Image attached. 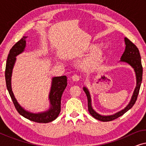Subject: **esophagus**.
<instances>
[{
  "label": "esophagus",
  "mask_w": 146,
  "mask_h": 146,
  "mask_svg": "<svg viewBox=\"0 0 146 146\" xmlns=\"http://www.w3.org/2000/svg\"><path fill=\"white\" fill-rule=\"evenodd\" d=\"M80 78V76L77 75V74H74V75H73L72 76V80L73 81H75V82L79 81Z\"/></svg>",
  "instance_id": "34e87169"
}]
</instances>
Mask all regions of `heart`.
<instances>
[{
	"label": "heart",
	"instance_id": "1",
	"mask_svg": "<svg viewBox=\"0 0 146 146\" xmlns=\"http://www.w3.org/2000/svg\"><path fill=\"white\" fill-rule=\"evenodd\" d=\"M97 48L96 45H93L90 47L91 50H95ZM104 52L102 49H97L83 63V68L88 70H95L98 69L104 60Z\"/></svg>",
	"mask_w": 146,
	"mask_h": 146
}]
</instances>
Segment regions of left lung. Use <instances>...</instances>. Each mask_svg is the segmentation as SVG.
I'll use <instances>...</instances> for the list:
<instances>
[{"label": "left lung", "instance_id": "8db88e82", "mask_svg": "<svg viewBox=\"0 0 146 146\" xmlns=\"http://www.w3.org/2000/svg\"><path fill=\"white\" fill-rule=\"evenodd\" d=\"M124 41L125 44V48L124 52L123 53L122 56L121 57L120 62L127 63L128 64L131 66L134 70L135 73V76H136V86L135 88L134 91H133V95L131 96V100L129 102L128 104L124 109L121 110V111L118 112L114 113L113 115H102L98 113L94 110L92 108V102H91V97L88 90L86 87H84L83 90L85 92L88 98V111L90 114L96 119H98L102 121H109L113 120V119L120 117L121 115L131 109L134 105L135 102L137 100V96H138L139 88L142 81V74H143V68L141 65V56L139 54V50L137 48L136 46L134 44L131 42L128 38H124Z\"/></svg>", "mask_w": 146, "mask_h": 146}]
</instances>
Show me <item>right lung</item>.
Instances as JSON below:
<instances>
[{
	"mask_svg": "<svg viewBox=\"0 0 146 146\" xmlns=\"http://www.w3.org/2000/svg\"><path fill=\"white\" fill-rule=\"evenodd\" d=\"M23 36L17 42L10 50L8 55L5 69V80L7 88L15 108L21 115L29 120L37 123H48L58 116L61 110V98L67 86V77L66 76L54 77L52 79V86L49 94V100L50 107L48 110L40 113H32L25 110L21 106L16 100L11 88V76L14 65L15 64L16 56L25 50L26 47V38Z\"/></svg>",
	"mask_w": 146,
	"mask_h": 146,
	"instance_id": "obj_1",
	"label": "right lung"
}]
</instances>
